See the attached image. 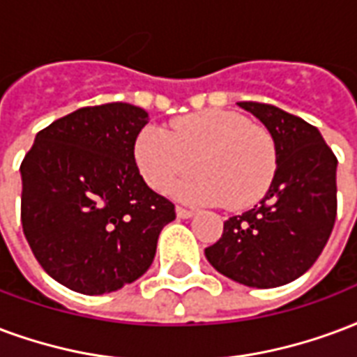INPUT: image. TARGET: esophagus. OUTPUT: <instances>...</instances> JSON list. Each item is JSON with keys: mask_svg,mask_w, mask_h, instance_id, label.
<instances>
[{"mask_svg": "<svg viewBox=\"0 0 357 357\" xmlns=\"http://www.w3.org/2000/svg\"><path fill=\"white\" fill-rule=\"evenodd\" d=\"M176 213H178L179 219H189L195 215V212H192V210H187V208H181V206H178V208H176Z\"/></svg>", "mask_w": 357, "mask_h": 357, "instance_id": "esophagus-1", "label": "esophagus"}]
</instances>
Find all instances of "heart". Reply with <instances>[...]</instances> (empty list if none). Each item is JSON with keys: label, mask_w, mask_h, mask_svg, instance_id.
<instances>
[{"label": "heart", "mask_w": 357, "mask_h": 357, "mask_svg": "<svg viewBox=\"0 0 357 357\" xmlns=\"http://www.w3.org/2000/svg\"><path fill=\"white\" fill-rule=\"evenodd\" d=\"M134 157L145 183L165 191L195 170L200 176L179 183L181 199L240 210L265 197L278 168L276 139L268 128L227 109H206L174 121L170 130L144 128Z\"/></svg>", "instance_id": "1"}]
</instances>
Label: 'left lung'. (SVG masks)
I'll return each instance as SVG.
<instances>
[{"instance_id": "left-lung-1", "label": "left lung", "mask_w": 357, "mask_h": 357, "mask_svg": "<svg viewBox=\"0 0 357 357\" xmlns=\"http://www.w3.org/2000/svg\"><path fill=\"white\" fill-rule=\"evenodd\" d=\"M238 105L271 130L278 168L261 204L227 219L204 253L227 278L268 289L303 276L326 248L337 218V157L297 115L259 102Z\"/></svg>"}]
</instances>
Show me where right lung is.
<instances>
[{
	"instance_id": "right-lung-1",
	"label": "right lung",
	"mask_w": 357,
	"mask_h": 357,
	"mask_svg": "<svg viewBox=\"0 0 357 357\" xmlns=\"http://www.w3.org/2000/svg\"><path fill=\"white\" fill-rule=\"evenodd\" d=\"M147 123L132 104L81 107L39 130L20 165L26 240L45 273L73 291L102 295L138 280L176 219L136 165Z\"/></svg>"
}]
</instances>
